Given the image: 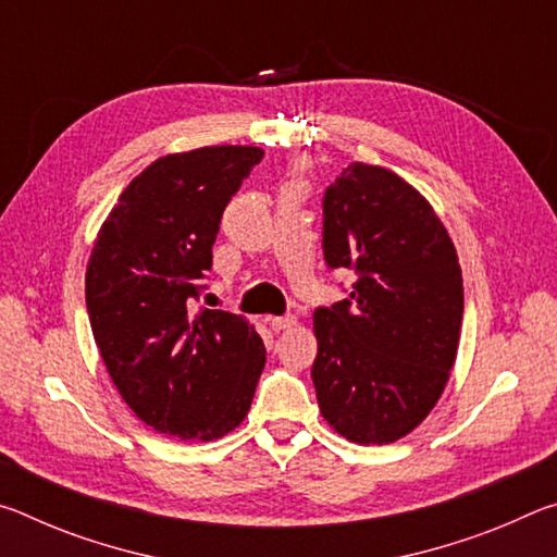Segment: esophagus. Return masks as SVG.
<instances>
[{"label": "esophagus", "mask_w": 557, "mask_h": 557, "mask_svg": "<svg viewBox=\"0 0 557 557\" xmlns=\"http://www.w3.org/2000/svg\"><path fill=\"white\" fill-rule=\"evenodd\" d=\"M270 326L275 329V332H285V329L297 326V317H292V314H285V317H272V319H270Z\"/></svg>", "instance_id": "obj_1"}]
</instances>
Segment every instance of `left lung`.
Segmentation results:
<instances>
[{
    "label": "left lung",
    "instance_id": "left-lung-1",
    "mask_svg": "<svg viewBox=\"0 0 557 557\" xmlns=\"http://www.w3.org/2000/svg\"><path fill=\"white\" fill-rule=\"evenodd\" d=\"M326 265L351 295L314 312L319 410L356 445H388L435 408L455 366L465 287L430 201L385 166L348 164L324 194Z\"/></svg>",
    "mask_w": 557,
    "mask_h": 557
}]
</instances>
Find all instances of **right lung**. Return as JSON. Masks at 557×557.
<instances>
[{
    "instance_id": "obj_1",
    "label": "right lung",
    "mask_w": 557,
    "mask_h": 557,
    "mask_svg": "<svg viewBox=\"0 0 557 557\" xmlns=\"http://www.w3.org/2000/svg\"><path fill=\"white\" fill-rule=\"evenodd\" d=\"M262 154L221 145L159 157L120 194L92 243V336L122 400L162 435H228L265 369L256 326L223 309L194 312L221 215Z\"/></svg>"
}]
</instances>
